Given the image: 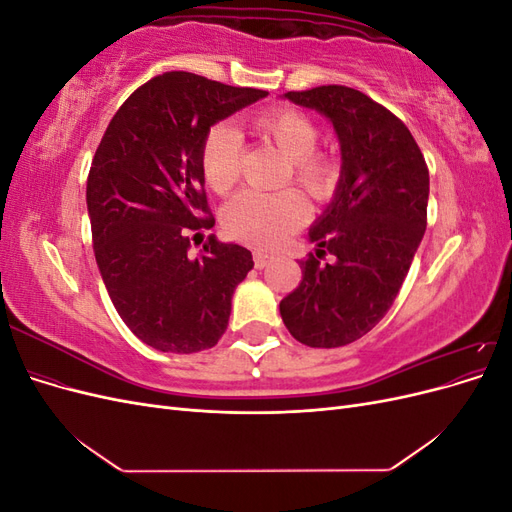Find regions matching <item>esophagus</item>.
<instances>
[{"label":"esophagus","mask_w":512,"mask_h":512,"mask_svg":"<svg viewBox=\"0 0 512 512\" xmlns=\"http://www.w3.org/2000/svg\"><path fill=\"white\" fill-rule=\"evenodd\" d=\"M271 260H273V256L267 254V252H254V265H256V269H265Z\"/></svg>","instance_id":"esophagus-1"}]
</instances>
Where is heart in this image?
<instances>
[{
  "instance_id": "1",
  "label": "heart",
  "mask_w": 512,
  "mask_h": 512,
  "mask_svg": "<svg viewBox=\"0 0 512 512\" xmlns=\"http://www.w3.org/2000/svg\"><path fill=\"white\" fill-rule=\"evenodd\" d=\"M252 130L267 138L288 158L292 177L314 200H327L335 194L342 179V164L329 151L314 149L318 126L294 108H271L250 121ZM239 134L226 123L213 126L200 149V168L209 188L226 194L239 181ZM307 218V203L294 188L280 192L245 190L224 207L222 222L232 239L260 247L284 241Z\"/></svg>"
}]
</instances>
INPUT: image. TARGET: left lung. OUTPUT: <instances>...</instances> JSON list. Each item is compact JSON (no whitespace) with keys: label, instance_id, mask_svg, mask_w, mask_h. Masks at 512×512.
Instances as JSON below:
<instances>
[{"label":"left lung","instance_id":"8db88e82","mask_svg":"<svg viewBox=\"0 0 512 512\" xmlns=\"http://www.w3.org/2000/svg\"><path fill=\"white\" fill-rule=\"evenodd\" d=\"M290 102L333 123L342 179L309 228L316 256L280 303L290 335L309 348H339L369 333L389 312L427 228L429 170L414 136L361 91L322 85L288 91ZM331 253V263H320Z\"/></svg>","mask_w":512,"mask_h":512}]
</instances>
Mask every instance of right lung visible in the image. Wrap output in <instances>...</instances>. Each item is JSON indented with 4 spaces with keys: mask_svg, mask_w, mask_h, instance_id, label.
<instances>
[{
    "mask_svg": "<svg viewBox=\"0 0 512 512\" xmlns=\"http://www.w3.org/2000/svg\"><path fill=\"white\" fill-rule=\"evenodd\" d=\"M192 72H166L121 104L87 177V211L102 282L128 329L160 352L213 348L228 327L232 292L252 252L213 228L200 149L213 123L265 98Z\"/></svg>",
    "mask_w": 512,
    "mask_h": 512,
    "instance_id": "add662e5",
    "label": "right lung"
}]
</instances>
